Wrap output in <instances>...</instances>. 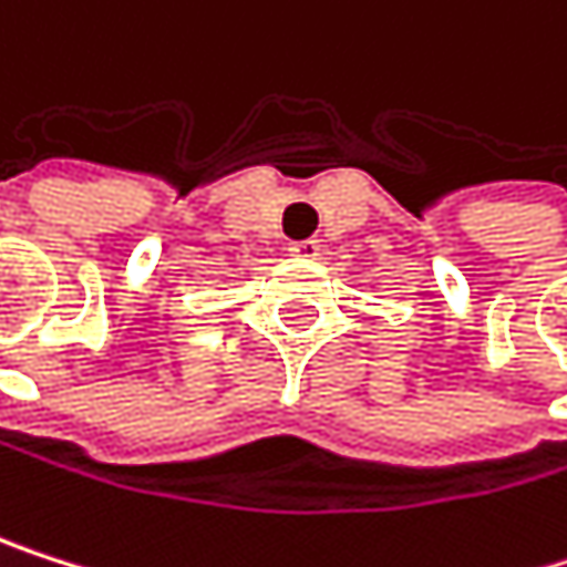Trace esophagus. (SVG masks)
<instances>
[{
  "label": "esophagus",
  "mask_w": 567,
  "mask_h": 567,
  "mask_svg": "<svg viewBox=\"0 0 567 567\" xmlns=\"http://www.w3.org/2000/svg\"><path fill=\"white\" fill-rule=\"evenodd\" d=\"M289 251L299 255V258H319L322 255V245H319V238H306V241H292Z\"/></svg>",
  "instance_id": "obj_1"
}]
</instances>
